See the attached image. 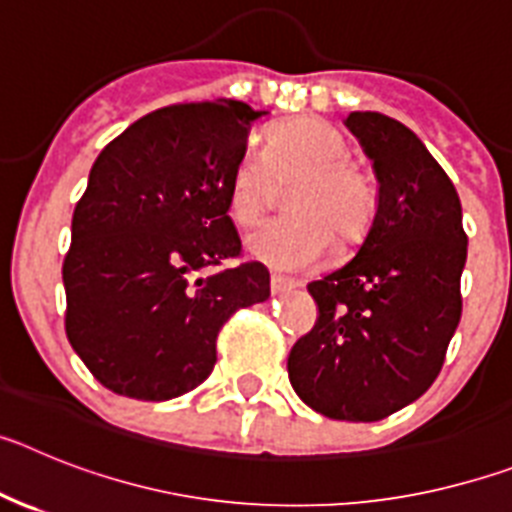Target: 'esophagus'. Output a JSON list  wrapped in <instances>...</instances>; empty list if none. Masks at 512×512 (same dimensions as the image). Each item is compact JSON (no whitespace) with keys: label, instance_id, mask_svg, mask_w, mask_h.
Listing matches in <instances>:
<instances>
[{"label":"esophagus","instance_id":"esophagus-1","mask_svg":"<svg viewBox=\"0 0 512 512\" xmlns=\"http://www.w3.org/2000/svg\"><path fill=\"white\" fill-rule=\"evenodd\" d=\"M297 282H289L284 277H271V295L279 297V295H287V292H295Z\"/></svg>","mask_w":512,"mask_h":512}]
</instances>
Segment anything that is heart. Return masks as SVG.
<instances>
[{"label":"heart","mask_w":512,"mask_h":512,"mask_svg":"<svg viewBox=\"0 0 512 512\" xmlns=\"http://www.w3.org/2000/svg\"><path fill=\"white\" fill-rule=\"evenodd\" d=\"M292 184L287 207L292 215L271 220L248 238L251 259L274 271H307L323 264L336 246L359 241L377 212V182L348 158V143L318 117L274 125L266 151H243L228 179V215L251 228L264 217L274 182Z\"/></svg>","instance_id":"heart-1"}]
</instances>
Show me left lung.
Returning a JSON list of instances; mask_svg holds the SVG:
<instances>
[{"label":"left lung","mask_w":512,"mask_h":512,"mask_svg":"<svg viewBox=\"0 0 512 512\" xmlns=\"http://www.w3.org/2000/svg\"><path fill=\"white\" fill-rule=\"evenodd\" d=\"M343 122L372 161L377 212L354 259L307 284L320 318L287 372L315 413L374 423L441 372L461 318L467 233L454 184L413 130L379 112Z\"/></svg>","instance_id":"1"}]
</instances>
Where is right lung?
Masks as SVG:
<instances>
[{
  "instance_id": "right-lung-1",
  "label": "right lung",
  "mask_w": 512,
  "mask_h": 512,
  "mask_svg": "<svg viewBox=\"0 0 512 512\" xmlns=\"http://www.w3.org/2000/svg\"><path fill=\"white\" fill-rule=\"evenodd\" d=\"M264 115L235 99L171 104L94 161L63 287L71 348L107 390L151 402L194 390L225 320L269 300L259 261L205 274L241 253L228 179Z\"/></svg>"
}]
</instances>
